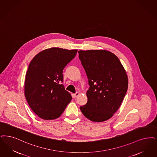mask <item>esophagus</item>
Here are the masks:
<instances>
[{"label":"esophagus","instance_id":"obj_1","mask_svg":"<svg viewBox=\"0 0 157 157\" xmlns=\"http://www.w3.org/2000/svg\"><path fill=\"white\" fill-rule=\"evenodd\" d=\"M80 94V93L79 92H76L75 94H74V96H75V98H76V97H78L79 95Z\"/></svg>","mask_w":157,"mask_h":157}]
</instances>
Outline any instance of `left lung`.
Masks as SVG:
<instances>
[{
	"label": "left lung",
	"instance_id": "left-lung-1",
	"mask_svg": "<svg viewBox=\"0 0 157 157\" xmlns=\"http://www.w3.org/2000/svg\"><path fill=\"white\" fill-rule=\"evenodd\" d=\"M79 58L88 76V101L80 107L94 122L110 119L119 109L128 88V77L118 57L109 51L80 50Z\"/></svg>",
	"mask_w": 157,
	"mask_h": 157
}]
</instances>
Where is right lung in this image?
<instances>
[{
	"mask_svg": "<svg viewBox=\"0 0 157 157\" xmlns=\"http://www.w3.org/2000/svg\"><path fill=\"white\" fill-rule=\"evenodd\" d=\"M77 51L52 47L39 52L30 63L25 94L32 110L41 119L58 118L71 101V95L61 82L63 69Z\"/></svg>",
	"mask_w": 157,
	"mask_h": 157,
	"instance_id": "add662e5",
	"label": "right lung"
}]
</instances>
